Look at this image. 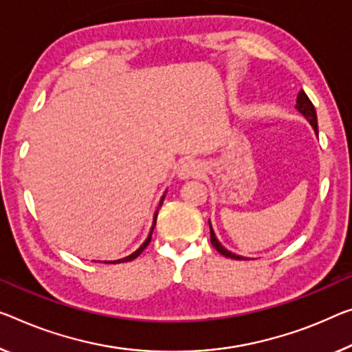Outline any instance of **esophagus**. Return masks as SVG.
I'll list each match as a JSON object with an SVG mask.
<instances>
[{"mask_svg": "<svg viewBox=\"0 0 352 352\" xmlns=\"http://www.w3.org/2000/svg\"><path fill=\"white\" fill-rule=\"evenodd\" d=\"M177 176L181 179H188V177H198L203 173V165L199 164L198 160L193 159H186L182 160L179 165H177Z\"/></svg>", "mask_w": 352, "mask_h": 352, "instance_id": "obj_1", "label": "esophagus"}]
</instances>
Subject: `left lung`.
<instances>
[{
	"label": "left lung",
	"instance_id": "left-lung-1",
	"mask_svg": "<svg viewBox=\"0 0 352 352\" xmlns=\"http://www.w3.org/2000/svg\"><path fill=\"white\" fill-rule=\"evenodd\" d=\"M296 108L299 110L302 115H304L308 121H310L311 127L315 129V132L318 135V118H316V110L315 107H313L311 100L308 99V96L304 93V91H300L299 96H297V104ZM209 228H210V244L215 247V250H217L220 255H223L226 258H231V259H245L244 256H239V255H234V253H231L226 250V248L220 244L217 241V237H215V232L212 230V226H210V221H209Z\"/></svg>",
	"mask_w": 352,
	"mask_h": 352
}]
</instances>
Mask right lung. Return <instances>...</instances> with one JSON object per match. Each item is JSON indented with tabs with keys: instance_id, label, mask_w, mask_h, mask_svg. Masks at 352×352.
Instances as JSON below:
<instances>
[{
	"instance_id": "right-lung-1",
	"label": "right lung",
	"mask_w": 352,
	"mask_h": 352,
	"mask_svg": "<svg viewBox=\"0 0 352 352\" xmlns=\"http://www.w3.org/2000/svg\"><path fill=\"white\" fill-rule=\"evenodd\" d=\"M164 198L165 197H162V199H160V204L159 206H162V203H164ZM157 214H159V210H155V215H154V223H153V228H151V232H149V236H148V239H146L144 242H143V245L138 248L137 252H133L132 255H129V256H126V258H122V259H118V261H110V263H126V261H132V259H135L137 258L140 253H142L146 247H148V244L151 242V237H153V231H154V226H155V221H157ZM104 263H107V261H104Z\"/></svg>"
}]
</instances>
